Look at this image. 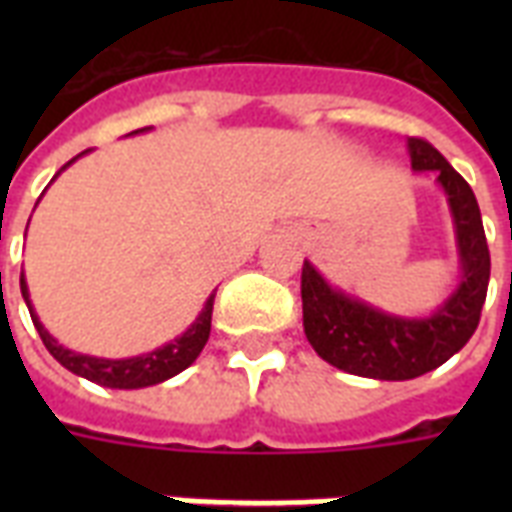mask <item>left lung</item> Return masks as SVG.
<instances>
[{"instance_id":"left-lung-1","label":"left lung","mask_w":512,"mask_h":512,"mask_svg":"<svg viewBox=\"0 0 512 512\" xmlns=\"http://www.w3.org/2000/svg\"><path fill=\"white\" fill-rule=\"evenodd\" d=\"M414 172H433L452 212L460 284L430 316H396L332 287L303 263L305 337L327 364L372 380H414L433 372L473 337L489 287V247L476 193L465 177L430 146L409 138Z\"/></svg>"}]
</instances>
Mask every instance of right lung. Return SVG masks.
I'll use <instances>...</instances> for the list:
<instances>
[{
    "mask_svg": "<svg viewBox=\"0 0 512 512\" xmlns=\"http://www.w3.org/2000/svg\"><path fill=\"white\" fill-rule=\"evenodd\" d=\"M151 127H143V130H135L130 135H138V132H146ZM87 154V151H84ZM82 156V154H79ZM76 156V159H79ZM76 159H71L68 164H74ZM66 164V167H68ZM63 167V170H66ZM60 170V172H63ZM58 172V175H60ZM55 175V177H58ZM52 177V180H55ZM20 292H23V300L28 305V313H31V321H34L36 332L42 337L44 348L50 350L52 358L58 361L60 366H66L68 372L79 374L84 380L98 382L103 388H119V390H135V388H148V385H159V382L170 380L175 374H180L183 369L199 358L201 348L207 345L209 329H212V305H215V292L207 297V303L201 308V313L196 316L191 327L185 329L183 335L170 340L162 348L151 350V353H143V356L132 358H98V356H84V353H76V350H68L66 345H60L55 337L44 329V324L36 316L34 305L28 300V284L20 273Z\"/></svg>",
    "mask_w": 512,
    "mask_h": 512,
    "instance_id": "right-lung-1",
    "label": "right lung"
}]
</instances>
